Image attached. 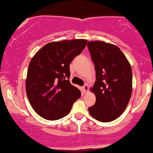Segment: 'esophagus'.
Here are the masks:
<instances>
[{
  "instance_id": "34e87169",
  "label": "esophagus",
  "mask_w": 153,
  "mask_h": 153,
  "mask_svg": "<svg viewBox=\"0 0 153 153\" xmlns=\"http://www.w3.org/2000/svg\"><path fill=\"white\" fill-rule=\"evenodd\" d=\"M82 91L85 94L87 93L88 91V85H85L82 87Z\"/></svg>"
}]
</instances>
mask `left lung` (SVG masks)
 Segmentation results:
<instances>
[{"label": "left lung", "mask_w": 153, "mask_h": 153, "mask_svg": "<svg viewBox=\"0 0 153 153\" xmlns=\"http://www.w3.org/2000/svg\"><path fill=\"white\" fill-rule=\"evenodd\" d=\"M88 48L96 71V81L91 88L96 102L88 111L99 121L111 122L123 114L129 102L131 65L120 48L112 44L92 41L88 43Z\"/></svg>", "instance_id": "left-lung-1"}]
</instances>
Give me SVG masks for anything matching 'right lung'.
Wrapping results in <instances>:
<instances>
[{"mask_svg": "<svg viewBox=\"0 0 153 153\" xmlns=\"http://www.w3.org/2000/svg\"><path fill=\"white\" fill-rule=\"evenodd\" d=\"M88 41L53 42L41 48L30 60L26 92L34 111L43 118L56 120L68 115L81 92L71 84L70 63Z\"/></svg>", "mask_w": 153, "mask_h": 153, "instance_id": "right-lung-1", "label": "right lung"}]
</instances>
